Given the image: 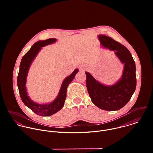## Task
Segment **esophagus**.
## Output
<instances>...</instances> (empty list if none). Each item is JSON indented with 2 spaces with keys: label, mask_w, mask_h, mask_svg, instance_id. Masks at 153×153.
<instances>
[{
  "label": "esophagus",
  "mask_w": 153,
  "mask_h": 153,
  "mask_svg": "<svg viewBox=\"0 0 153 153\" xmlns=\"http://www.w3.org/2000/svg\"><path fill=\"white\" fill-rule=\"evenodd\" d=\"M86 67L85 66V65H82V66H81V67H80V70L81 71H84V70H86Z\"/></svg>",
  "instance_id": "obj_1"
}]
</instances>
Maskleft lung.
<instances>
[{
    "label": "left lung",
    "instance_id": "1",
    "mask_svg": "<svg viewBox=\"0 0 153 153\" xmlns=\"http://www.w3.org/2000/svg\"><path fill=\"white\" fill-rule=\"evenodd\" d=\"M101 46L114 51L115 55L124 64L121 77L113 85H106L96 80L90 73L85 72L86 84L92 102L106 111L120 110L129 102L136 88V64L129 51L111 37L98 36Z\"/></svg>",
    "mask_w": 153,
    "mask_h": 153
}]
</instances>
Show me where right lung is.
Returning <instances> with one entry per match:
<instances>
[{
  "mask_svg": "<svg viewBox=\"0 0 153 153\" xmlns=\"http://www.w3.org/2000/svg\"><path fill=\"white\" fill-rule=\"evenodd\" d=\"M56 41L57 39L54 38L37 41L23 56L20 63L19 72L17 76V86L21 99L25 106L29 108L34 113L41 116L47 117L51 116L60 111L63 108L67 97L68 86L79 72L78 69L74 70L70 76L63 80L57 97L51 102L39 103L34 102L29 97L26 84L27 76L31 65L42 47L52 44Z\"/></svg>",
  "mask_w": 153,
  "mask_h": 153,
  "instance_id": "1",
  "label": "right lung"
}]
</instances>
